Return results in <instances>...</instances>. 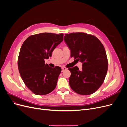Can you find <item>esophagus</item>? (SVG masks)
<instances>
[{"label":"esophagus","mask_w":127,"mask_h":127,"mask_svg":"<svg viewBox=\"0 0 127 127\" xmlns=\"http://www.w3.org/2000/svg\"><path fill=\"white\" fill-rule=\"evenodd\" d=\"M67 69L66 68H65L64 67H61V71H62V72L64 71V70H66Z\"/></svg>","instance_id":"obj_1"}]
</instances>
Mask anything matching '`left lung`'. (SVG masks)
<instances>
[{
    "label": "left lung",
    "instance_id": "obj_1",
    "mask_svg": "<svg viewBox=\"0 0 127 127\" xmlns=\"http://www.w3.org/2000/svg\"><path fill=\"white\" fill-rule=\"evenodd\" d=\"M64 41L70 49L71 57L83 63L82 69L69 68L72 90L81 95H90L100 87L106 77L108 61L103 45L96 37L84 33L65 34Z\"/></svg>",
    "mask_w": 127,
    "mask_h": 127
}]
</instances>
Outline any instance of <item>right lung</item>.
Segmentation results:
<instances>
[{
  "label": "right lung",
  "mask_w": 127,
  "mask_h": 127,
  "mask_svg": "<svg viewBox=\"0 0 127 127\" xmlns=\"http://www.w3.org/2000/svg\"><path fill=\"white\" fill-rule=\"evenodd\" d=\"M64 34L43 33L30 36L23 42L18 58V68L25 85L34 94H47L55 89L61 69L45 64Z\"/></svg>",
  "instance_id": "1"
}]
</instances>
